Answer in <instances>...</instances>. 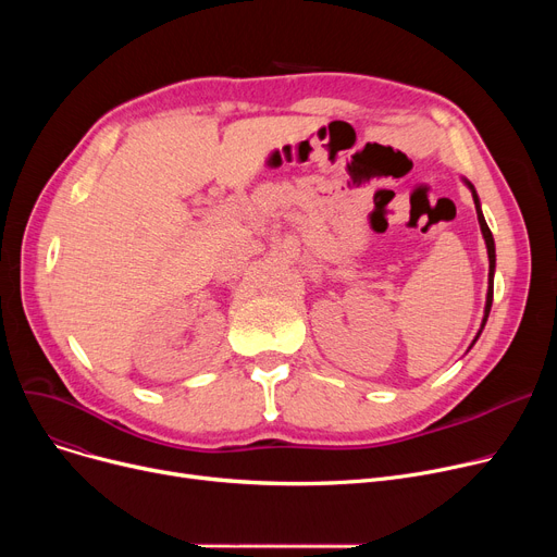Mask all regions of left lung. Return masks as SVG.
Masks as SVG:
<instances>
[{
  "label": "left lung",
  "mask_w": 557,
  "mask_h": 557,
  "mask_svg": "<svg viewBox=\"0 0 557 557\" xmlns=\"http://www.w3.org/2000/svg\"><path fill=\"white\" fill-rule=\"evenodd\" d=\"M467 187L472 189V196H474L476 214H479L481 232H483V239H485V246H487V257H490V286H487L485 315H483V325H485V320H487V315H490V307H492V296H494V261H496V255H494V239H492V232H490V227H487V223H485V219H483V212H481V202H479V196H476V191H474V185H472V183H467ZM483 325H481V330H483ZM476 338H479V336H476ZM476 338H474V341H476Z\"/></svg>",
  "instance_id": "obj_1"
}]
</instances>
